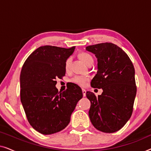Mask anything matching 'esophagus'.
Listing matches in <instances>:
<instances>
[{"label":"esophagus","instance_id":"obj_1","mask_svg":"<svg viewBox=\"0 0 151 151\" xmlns=\"http://www.w3.org/2000/svg\"><path fill=\"white\" fill-rule=\"evenodd\" d=\"M82 94H83V96L85 97L86 96V90L84 89V88H82Z\"/></svg>","mask_w":151,"mask_h":151}]
</instances>
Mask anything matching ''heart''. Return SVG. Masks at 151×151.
<instances>
[{
    "label": "heart",
    "mask_w": 151,
    "mask_h": 151,
    "mask_svg": "<svg viewBox=\"0 0 151 151\" xmlns=\"http://www.w3.org/2000/svg\"><path fill=\"white\" fill-rule=\"evenodd\" d=\"M80 58L84 62L86 65H88L90 63H93V58L92 55H90L89 53L82 52L80 53L79 55ZM71 58H68L66 60L65 63V68L66 71H69L71 67ZM89 80V78L88 76H75L71 79V82L73 83L79 85L80 86H84L86 85V82Z\"/></svg>",
    "instance_id": "heart-1"
}]
</instances>
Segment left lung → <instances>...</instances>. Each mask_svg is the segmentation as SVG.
I'll return each mask as SVG.
<instances>
[{
    "mask_svg": "<svg viewBox=\"0 0 151 151\" xmlns=\"http://www.w3.org/2000/svg\"><path fill=\"white\" fill-rule=\"evenodd\" d=\"M86 50L98 58V71L91 85L103 90L98 97L86 92L91 102L90 120L99 131L115 133L126 124L133 113L137 92L135 69L127 53L113 43L90 45Z\"/></svg>",
    "mask_w": 151,
    "mask_h": 151,
    "instance_id": "8db88e82",
    "label": "left lung"
}]
</instances>
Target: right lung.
I'll list each match as a JSON object with an SVG mask.
<instances>
[{"instance_id":"right-lung-1","label":"right lung","mask_w":151,"mask_h":151,"mask_svg":"<svg viewBox=\"0 0 151 151\" xmlns=\"http://www.w3.org/2000/svg\"><path fill=\"white\" fill-rule=\"evenodd\" d=\"M74 50L75 47H40L22 66L20 100L30 125L43 135H51L65 129L83 96L81 88L71 82L63 92H58L55 87V80L65 76V61Z\"/></svg>"}]
</instances>
